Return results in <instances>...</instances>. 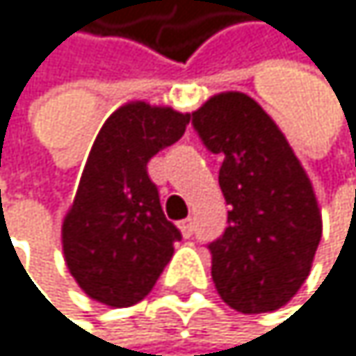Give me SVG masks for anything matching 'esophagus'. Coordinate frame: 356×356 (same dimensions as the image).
I'll return each instance as SVG.
<instances>
[{"mask_svg": "<svg viewBox=\"0 0 356 356\" xmlns=\"http://www.w3.org/2000/svg\"><path fill=\"white\" fill-rule=\"evenodd\" d=\"M179 230L184 232V237H190V235H192V230H194V222H192V218L181 220V222H179Z\"/></svg>", "mask_w": 356, "mask_h": 356, "instance_id": "34e87169", "label": "esophagus"}]
</instances>
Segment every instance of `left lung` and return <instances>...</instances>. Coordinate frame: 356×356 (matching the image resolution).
<instances>
[{
	"mask_svg": "<svg viewBox=\"0 0 356 356\" xmlns=\"http://www.w3.org/2000/svg\"><path fill=\"white\" fill-rule=\"evenodd\" d=\"M209 152L224 158V235L209 243L218 295L243 314L275 312L312 271L323 237L318 198L275 121L241 91L216 93L192 113Z\"/></svg>",
	"mask_w": 356,
	"mask_h": 356,
	"instance_id": "1",
	"label": "left lung"
}]
</instances>
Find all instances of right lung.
Masks as SVG:
<instances>
[{
    "label": "right lung",
    "instance_id": "add662e5",
    "mask_svg": "<svg viewBox=\"0 0 356 356\" xmlns=\"http://www.w3.org/2000/svg\"><path fill=\"white\" fill-rule=\"evenodd\" d=\"M188 124L190 113L134 100L95 136L61 224L63 261L89 299L130 307L152 293L170 261L181 232L162 211L147 162Z\"/></svg>",
    "mask_w": 356,
    "mask_h": 356
}]
</instances>
